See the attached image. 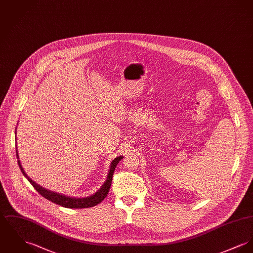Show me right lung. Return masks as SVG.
Returning a JSON list of instances; mask_svg holds the SVG:
<instances>
[{"mask_svg": "<svg viewBox=\"0 0 253 253\" xmlns=\"http://www.w3.org/2000/svg\"><path fill=\"white\" fill-rule=\"evenodd\" d=\"M17 149V148H16ZM16 153L18 152L16 150ZM123 158V156H118L117 158H115L112 162H111V166H110V169L108 171V175H107V178L105 180V182L103 183V185L101 186V189L94 195L90 196V197H87V198H83V199H76V198H70V197H66V196H62V195H59L57 193H53L51 191L49 190H46L42 187H40L39 185H37L34 181H33L32 179H30V177L26 174V172L24 171V169L21 166V163L20 161L18 160V165L20 167V169L22 171V173L26 176V178L32 183V185L34 186V189L42 196L44 197L45 199H47L48 201L53 202V203H56L58 205H61L63 207H66V208H88V207H92V206H95L97 204H99L100 202H102L104 200V198L107 196L108 192H109V189H110V186H111V182H112V177H113V173H114V170L115 168L117 166V164L119 163V161Z\"/></svg>", "mask_w": 253, "mask_h": 253, "instance_id": "obj_1", "label": "right lung"}]
</instances>
